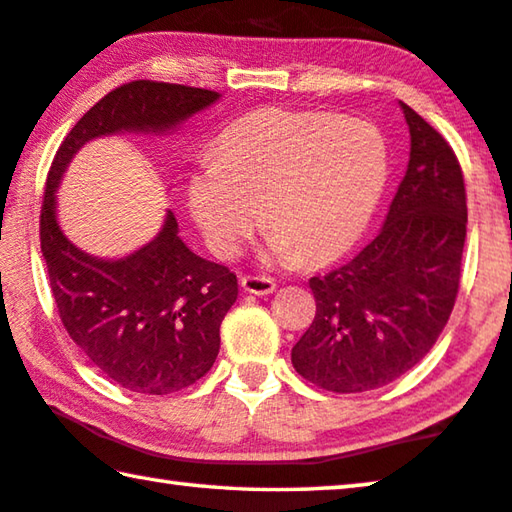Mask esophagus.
Listing matches in <instances>:
<instances>
[{
  "label": "esophagus",
  "instance_id": "esophagus-1",
  "mask_svg": "<svg viewBox=\"0 0 512 512\" xmlns=\"http://www.w3.org/2000/svg\"><path fill=\"white\" fill-rule=\"evenodd\" d=\"M239 284L241 289L246 293H253V296H268V293L275 291V282L266 275H244Z\"/></svg>",
  "mask_w": 512,
  "mask_h": 512
}]
</instances>
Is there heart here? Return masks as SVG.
<instances>
[{"instance_id": "heart-1", "label": "heart", "mask_w": 512, "mask_h": 512, "mask_svg": "<svg viewBox=\"0 0 512 512\" xmlns=\"http://www.w3.org/2000/svg\"><path fill=\"white\" fill-rule=\"evenodd\" d=\"M388 183L379 128L334 112L264 108L225 128L189 176L187 205L207 246L235 257L264 221L268 257L327 262L357 244Z\"/></svg>"}]
</instances>
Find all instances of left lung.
Wrapping results in <instances>:
<instances>
[{
	"label": "left lung",
	"mask_w": 512,
	"mask_h": 512,
	"mask_svg": "<svg viewBox=\"0 0 512 512\" xmlns=\"http://www.w3.org/2000/svg\"><path fill=\"white\" fill-rule=\"evenodd\" d=\"M400 106L411 155L379 235L348 264L309 280L316 316L293 345L291 363L325 391H372L420 363L445 329L461 284V164L436 128Z\"/></svg>",
	"instance_id": "left-lung-1"
}]
</instances>
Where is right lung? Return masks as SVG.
<instances>
[{
    "label": "right lung",
    "mask_w": 512,
    "mask_h": 512,
    "mask_svg": "<svg viewBox=\"0 0 512 512\" xmlns=\"http://www.w3.org/2000/svg\"><path fill=\"white\" fill-rule=\"evenodd\" d=\"M219 92L133 81L76 121L51 162L40 210V248L67 334L110 381L169 395L201 379L219 354L221 320L237 300V275L198 257L167 210L149 244L121 259L76 248L56 219V192L83 144L117 133H167L210 108Z\"/></svg>",
    "instance_id": "obj_1"
}]
</instances>
